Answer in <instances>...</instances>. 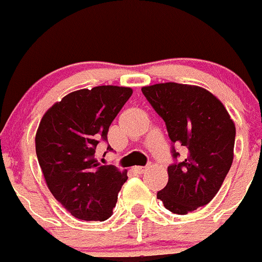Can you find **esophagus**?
<instances>
[{
  "mask_svg": "<svg viewBox=\"0 0 262 262\" xmlns=\"http://www.w3.org/2000/svg\"><path fill=\"white\" fill-rule=\"evenodd\" d=\"M146 169H147V168H146V167H142V166L134 167V171H136L137 173H140V175H141V173H143V172H145Z\"/></svg>",
  "mask_w": 262,
  "mask_h": 262,
  "instance_id": "esophagus-1",
  "label": "esophagus"
}]
</instances>
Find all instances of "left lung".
<instances>
[{
  "mask_svg": "<svg viewBox=\"0 0 262 262\" xmlns=\"http://www.w3.org/2000/svg\"><path fill=\"white\" fill-rule=\"evenodd\" d=\"M155 112L164 120L175 163L168 183L157 197L175 214H188L209 204L222 187L234 159L235 124L219 99L199 86L158 83L142 87Z\"/></svg>",
  "mask_w": 262,
  "mask_h": 262,
  "instance_id": "8db88e82",
  "label": "left lung"
}]
</instances>
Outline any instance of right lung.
Returning a JSON list of instances; mask_svg holds the SVG:
<instances>
[{"label":"right lung","instance_id":"obj_1","mask_svg":"<svg viewBox=\"0 0 262 262\" xmlns=\"http://www.w3.org/2000/svg\"><path fill=\"white\" fill-rule=\"evenodd\" d=\"M132 94L130 87L82 89L63 96L40 121L35 146L47 187L75 218L105 221L112 215L128 176L112 164L102 166L95 151Z\"/></svg>","mask_w":262,"mask_h":262}]
</instances>
